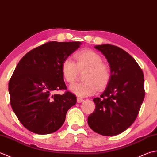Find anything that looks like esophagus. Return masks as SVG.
<instances>
[{
  "label": "esophagus",
  "instance_id": "esophagus-1",
  "mask_svg": "<svg viewBox=\"0 0 157 157\" xmlns=\"http://www.w3.org/2000/svg\"><path fill=\"white\" fill-rule=\"evenodd\" d=\"M83 101H84V100H83L82 98H77V102H78V103H81V102H82Z\"/></svg>",
  "mask_w": 157,
  "mask_h": 157
}]
</instances>
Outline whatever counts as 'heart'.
Listing matches in <instances>:
<instances>
[{"label":"heart","mask_w":157,"mask_h":157,"mask_svg":"<svg viewBox=\"0 0 157 157\" xmlns=\"http://www.w3.org/2000/svg\"><path fill=\"white\" fill-rule=\"evenodd\" d=\"M76 63L70 57H66L62 63V74L63 78L70 84L74 83L78 71L86 72L83 75L84 82L74 84L70 90L78 97H87L96 92L98 87L103 89L110 79V70L104 63L102 57L94 51H84L75 55Z\"/></svg>","instance_id":"1"}]
</instances>
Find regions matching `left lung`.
<instances>
[{"label":"left lung","instance_id":"left-lung-1","mask_svg":"<svg viewBox=\"0 0 157 157\" xmlns=\"http://www.w3.org/2000/svg\"><path fill=\"white\" fill-rule=\"evenodd\" d=\"M107 59L110 79L88 117L91 129L100 135H118L135 121L145 96L144 77L132 56L120 47L109 44L95 46Z\"/></svg>","mask_w":157,"mask_h":157}]
</instances>
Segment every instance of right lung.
<instances>
[{"label": "right lung", "instance_id": "1", "mask_svg": "<svg viewBox=\"0 0 157 157\" xmlns=\"http://www.w3.org/2000/svg\"><path fill=\"white\" fill-rule=\"evenodd\" d=\"M81 42H48L22 57L9 82L12 109L20 123L36 134H49L62 126L67 112L76 97L66 90L62 74L63 59L76 50Z\"/></svg>", "mask_w": 157, "mask_h": 157}]
</instances>
